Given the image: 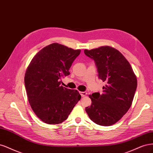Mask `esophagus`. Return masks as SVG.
<instances>
[{
    "label": "esophagus",
    "instance_id": "34e87169",
    "mask_svg": "<svg viewBox=\"0 0 153 153\" xmlns=\"http://www.w3.org/2000/svg\"><path fill=\"white\" fill-rule=\"evenodd\" d=\"M79 93H80V95H81V97H82L87 95V93L86 91H80Z\"/></svg>",
    "mask_w": 153,
    "mask_h": 153
}]
</instances>
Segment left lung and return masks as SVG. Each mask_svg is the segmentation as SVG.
I'll use <instances>...</instances> for the list:
<instances>
[{
    "mask_svg": "<svg viewBox=\"0 0 153 153\" xmlns=\"http://www.w3.org/2000/svg\"><path fill=\"white\" fill-rule=\"evenodd\" d=\"M84 52L94 60L98 78L105 83L102 94L97 92L89 95L91 104L85 110L96 124L114 125L131 105L137 86L136 76L130 63L114 48L101 46Z\"/></svg>",
    "mask_w": 153,
    "mask_h": 153,
    "instance_id": "obj_1",
    "label": "left lung"
}]
</instances>
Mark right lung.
Instances as JSON below:
<instances>
[{
    "label": "right lung",
    "mask_w": 153,
    "mask_h": 153,
    "mask_svg": "<svg viewBox=\"0 0 153 153\" xmlns=\"http://www.w3.org/2000/svg\"><path fill=\"white\" fill-rule=\"evenodd\" d=\"M81 53L58 43L42 48L32 58L25 75L28 102L36 116L49 125L67 119L81 96L76 90L60 86L70 74L72 63Z\"/></svg>",
    "instance_id": "obj_1"
}]
</instances>
